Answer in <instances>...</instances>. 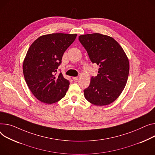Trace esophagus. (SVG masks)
<instances>
[{
  "mask_svg": "<svg viewBox=\"0 0 155 155\" xmlns=\"http://www.w3.org/2000/svg\"><path fill=\"white\" fill-rule=\"evenodd\" d=\"M72 79H73L74 81H77L78 79V77H72Z\"/></svg>",
  "mask_w": 155,
  "mask_h": 155,
  "instance_id": "1",
  "label": "esophagus"
}]
</instances>
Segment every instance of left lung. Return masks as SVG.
<instances>
[{"label":"left lung","mask_w":155,"mask_h":155,"mask_svg":"<svg viewBox=\"0 0 155 155\" xmlns=\"http://www.w3.org/2000/svg\"><path fill=\"white\" fill-rule=\"evenodd\" d=\"M93 64L100 66L98 75L92 76L84 95L91 104L107 105L114 101L124 89L129 74L128 59L117 41L107 35L95 33L80 35Z\"/></svg>","instance_id":"left-lung-1"}]
</instances>
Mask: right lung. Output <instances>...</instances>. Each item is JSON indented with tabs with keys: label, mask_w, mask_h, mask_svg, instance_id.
Returning <instances> with one entry per match:
<instances>
[{
	"label": "right lung",
	"mask_w": 155,
	"mask_h": 155,
	"mask_svg": "<svg viewBox=\"0 0 155 155\" xmlns=\"http://www.w3.org/2000/svg\"><path fill=\"white\" fill-rule=\"evenodd\" d=\"M77 34H51L38 37L28 48L23 64L26 83L40 101L51 104L66 95L70 85L62 74L56 75L63 55Z\"/></svg>",
	"instance_id": "add662e5"
}]
</instances>
